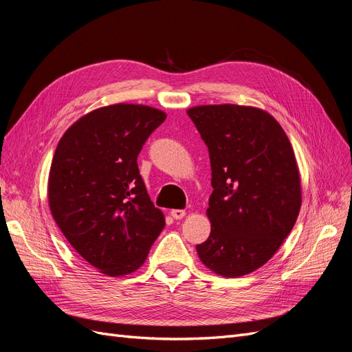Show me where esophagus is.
Wrapping results in <instances>:
<instances>
[{
  "instance_id": "esophagus-1",
  "label": "esophagus",
  "mask_w": 352,
  "mask_h": 352,
  "mask_svg": "<svg viewBox=\"0 0 352 352\" xmlns=\"http://www.w3.org/2000/svg\"><path fill=\"white\" fill-rule=\"evenodd\" d=\"M185 210H172L170 211V216H172L175 220H180V219H184L185 217Z\"/></svg>"
}]
</instances>
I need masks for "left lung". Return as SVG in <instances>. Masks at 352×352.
<instances>
[{"instance_id":"1","label":"left lung","mask_w":352,"mask_h":352,"mask_svg":"<svg viewBox=\"0 0 352 352\" xmlns=\"http://www.w3.org/2000/svg\"><path fill=\"white\" fill-rule=\"evenodd\" d=\"M186 113L211 164V232L198 257L212 273L239 278L273 257L300 214L295 153L279 122L258 107L210 104Z\"/></svg>"}]
</instances>
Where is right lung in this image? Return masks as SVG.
Masks as SVG:
<instances>
[{"instance_id":"1","label":"right lung","mask_w":352,"mask_h":352,"mask_svg":"<svg viewBox=\"0 0 352 352\" xmlns=\"http://www.w3.org/2000/svg\"><path fill=\"white\" fill-rule=\"evenodd\" d=\"M166 117L142 104L95 109L69 127L52 157V219L80 257L111 278L140 269L166 225L136 163Z\"/></svg>"}]
</instances>
